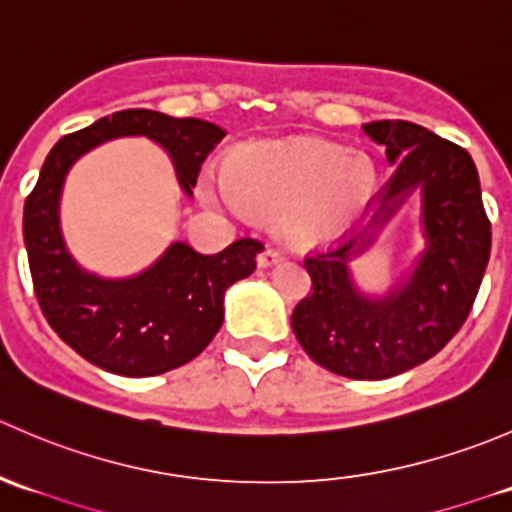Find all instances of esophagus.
Returning a JSON list of instances; mask_svg holds the SVG:
<instances>
[{"label": "esophagus", "instance_id": "obj_1", "mask_svg": "<svg viewBox=\"0 0 512 512\" xmlns=\"http://www.w3.org/2000/svg\"><path fill=\"white\" fill-rule=\"evenodd\" d=\"M282 260V252L275 250V247H265V250L257 255V265L260 267H272Z\"/></svg>", "mask_w": 512, "mask_h": 512}]
</instances>
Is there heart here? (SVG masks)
Masks as SVG:
<instances>
[{
  "instance_id": "heart-1",
  "label": "heart",
  "mask_w": 512,
  "mask_h": 512,
  "mask_svg": "<svg viewBox=\"0 0 512 512\" xmlns=\"http://www.w3.org/2000/svg\"><path fill=\"white\" fill-rule=\"evenodd\" d=\"M198 193L210 208L277 218L292 247L314 250L354 230L379 195V170L361 151L337 143L289 138L245 143L225 173L205 170Z\"/></svg>"
}]
</instances>
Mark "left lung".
I'll use <instances>...</instances> for the list:
<instances>
[{
	"mask_svg": "<svg viewBox=\"0 0 512 512\" xmlns=\"http://www.w3.org/2000/svg\"><path fill=\"white\" fill-rule=\"evenodd\" d=\"M366 136L396 165L371 223L344 245L307 257L312 292L292 329L324 369L359 381L391 379L441 352L463 327L490 257V223L468 151L411 121H371ZM414 192L422 198L424 250L386 293H361L351 262Z\"/></svg>",
	"mask_w": 512,
	"mask_h": 512,
	"instance_id": "1",
	"label": "left lung"
}]
</instances>
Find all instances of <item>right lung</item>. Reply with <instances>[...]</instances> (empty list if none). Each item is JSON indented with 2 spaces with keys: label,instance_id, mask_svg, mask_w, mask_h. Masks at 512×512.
Segmentation results:
<instances>
[{
  "label": "right lung",
  "instance_id": "obj_1",
  "mask_svg": "<svg viewBox=\"0 0 512 512\" xmlns=\"http://www.w3.org/2000/svg\"><path fill=\"white\" fill-rule=\"evenodd\" d=\"M123 136L158 143L173 160L180 190L193 195L200 165L225 131L203 118L128 108L69 133L51 148L24 205V245L51 329L98 369L143 379L188 364L213 342L223 327L227 287L255 272L262 245L245 237L218 255H200L175 240L138 275L101 277L84 270L61 232V190L84 153Z\"/></svg>",
  "mask_w": 512,
  "mask_h": 512
}]
</instances>
